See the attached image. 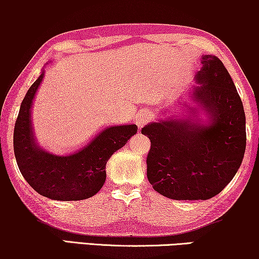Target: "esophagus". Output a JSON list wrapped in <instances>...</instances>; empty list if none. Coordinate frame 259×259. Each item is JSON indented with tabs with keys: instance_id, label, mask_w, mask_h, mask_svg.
<instances>
[{
	"instance_id": "esophagus-1",
	"label": "esophagus",
	"mask_w": 259,
	"mask_h": 259,
	"mask_svg": "<svg viewBox=\"0 0 259 259\" xmlns=\"http://www.w3.org/2000/svg\"><path fill=\"white\" fill-rule=\"evenodd\" d=\"M152 116H153V114H152L151 111H148V109H141V111L138 113V115H137L138 127H139V128L144 127L147 122L151 121Z\"/></svg>"
}]
</instances>
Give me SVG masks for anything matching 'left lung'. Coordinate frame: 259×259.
Listing matches in <instances>:
<instances>
[{"instance_id":"8db88e82","label":"left lung","mask_w":259,"mask_h":259,"mask_svg":"<svg viewBox=\"0 0 259 259\" xmlns=\"http://www.w3.org/2000/svg\"><path fill=\"white\" fill-rule=\"evenodd\" d=\"M186 112L141 130L151 140L147 179L161 196L206 200L233 179L246 146L245 113L230 74L217 56H201ZM205 116L202 118V115Z\"/></svg>"}]
</instances>
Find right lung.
I'll list each match as a JSON object with an SVG mask.
<instances>
[{
	"label": "right lung",
	"mask_w": 259,
	"mask_h": 259,
	"mask_svg": "<svg viewBox=\"0 0 259 259\" xmlns=\"http://www.w3.org/2000/svg\"><path fill=\"white\" fill-rule=\"evenodd\" d=\"M45 70L31 84L21 104L14 128V153L23 178L40 193L53 200H82L97 194L106 180V164L112 154L137 133L130 125L107 126L83 147L69 154H54L35 139L31 108Z\"/></svg>",
	"instance_id": "1"
}]
</instances>
